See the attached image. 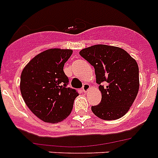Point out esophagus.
Returning <instances> with one entry per match:
<instances>
[{"label": "esophagus", "mask_w": 158, "mask_h": 158, "mask_svg": "<svg viewBox=\"0 0 158 158\" xmlns=\"http://www.w3.org/2000/svg\"><path fill=\"white\" fill-rule=\"evenodd\" d=\"M89 84H86V83H85V84H84V85H83V86H82L83 91L87 92L88 90H89Z\"/></svg>", "instance_id": "obj_1"}]
</instances>
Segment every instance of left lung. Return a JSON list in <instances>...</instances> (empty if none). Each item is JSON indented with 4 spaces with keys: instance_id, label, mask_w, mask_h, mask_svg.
<instances>
[{
    "instance_id": "1",
    "label": "left lung",
    "mask_w": 158,
    "mask_h": 158,
    "mask_svg": "<svg viewBox=\"0 0 158 158\" xmlns=\"http://www.w3.org/2000/svg\"><path fill=\"white\" fill-rule=\"evenodd\" d=\"M80 55L94 67L102 99L91 110L103 120H116L129 111L139 88L136 61L122 48L95 45L83 49ZM105 85H103V83Z\"/></svg>"
}]
</instances>
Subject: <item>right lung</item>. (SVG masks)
Listing matches in <instances>:
<instances>
[{
    "label": "right lung",
    "mask_w": 158,
    "mask_h": 158,
    "mask_svg": "<svg viewBox=\"0 0 158 158\" xmlns=\"http://www.w3.org/2000/svg\"><path fill=\"white\" fill-rule=\"evenodd\" d=\"M72 50L50 49L40 53L26 65L20 77L23 99L30 110L45 122L65 119L73 110L78 92L68 87L64 64Z\"/></svg>",
    "instance_id": "obj_1"
}]
</instances>
